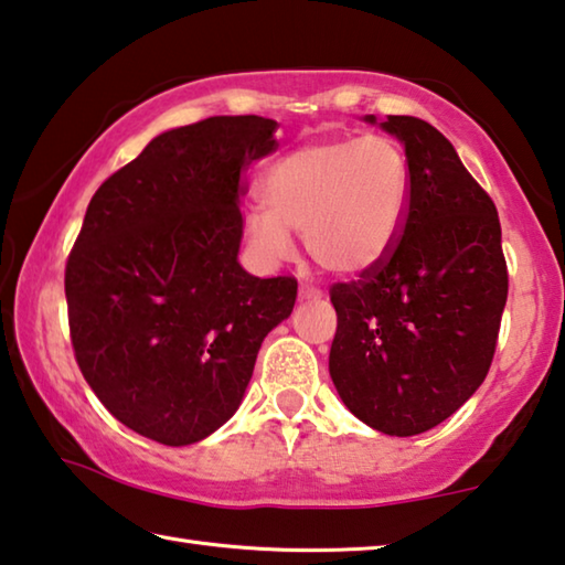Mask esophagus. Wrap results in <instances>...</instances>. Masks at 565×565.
<instances>
[{"label": "esophagus", "mask_w": 565, "mask_h": 565, "mask_svg": "<svg viewBox=\"0 0 565 565\" xmlns=\"http://www.w3.org/2000/svg\"><path fill=\"white\" fill-rule=\"evenodd\" d=\"M299 299L301 301H319L321 299V291L315 289V286H299Z\"/></svg>", "instance_id": "obj_1"}]
</instances>
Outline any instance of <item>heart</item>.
Listing matches in <instances>:
<instances>
[{"mask_svg": "<svg viewBox=\"0 0 565 565\" xmlns=\"http://www.w3.org/2000/svg\"><path fill=\"white\" fill-rule=\"evenodd\" d=\"M266 211L246 234L268 262L289 256V231L321 271L360 279L387 262L409 211V160L387 136L307 142L268 168Z\"/></svg>", "mask_w": 565, "mask_h": 565, "instance_id": "obj_1", "label": "heart"}]
</instances>
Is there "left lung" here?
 <instances>
[{
	"label": "left lung",
	"instance_id": "8db88e82",
	"mask_svg": "<svg viewBox=\"0 0 565 565\" xmlns=\"http://www.w3.org/2000/svg\"><path fill=\"white\" fill-rule=\"evenodd\" d=\"M380 128L409 160L407 223L380 268L331 286L329 374L354 417L409 437L440 425L486 380L508 266L495 203L452 142L412 115H387Z\"/></svg>",
	"mask_w": 565,
	"mask_h": 565
}]
</instances>
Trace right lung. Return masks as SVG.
<instances>
[{
  "label": "right lung",
  "instance_id": "add662e5",
  "mask_svg": "<svg viewBox=\"0 0 565 565\" xmlns=\"http://www.w3.org/2000/svg\"><path fill=\"white\" fill-rule=\"evenodd\" d=\"M276 120L216 115L160 132L97 188L70 250L75 360L115 419L170 447L234 417L297 279L238 264L244 170L279 148Z\"/></svg>",
  "mask_w": 565,
  "mask_h": 565
}]
</instances>
